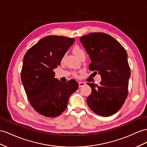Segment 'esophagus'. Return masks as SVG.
Segmentation results:
<instances>
[{
	"instance_id": "obj_1",
	"label": "esophagus",
	"mask_w": 147,
	"mask_h": 147,
	"mask_svg": "<svg viewBox=\"0 0 147 147\" xmlns=\"http://www.w3.org/2000/svg\"><path fill=\"white\" fill-rule=\"evenodd\" d=\"M86 85V83L85 82H79V87L80 88H81L82 87V86H84Z\"/></svg>"
}]
</instances>
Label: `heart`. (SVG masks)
Here are the masks:
<instances>
[{"label":"heart","instance_id":"1","mask_svg":"<svg viewBox=\"0 0 147 147\" xmlns=\"http://www.w3.org/2000/svg\"><path fill=\"white\" fill-rule=\"evenodd\" d=\"M73 53H74L75 55H76V56H77V57L79 58H80L82 55H85L84 51L82 50L80 47H79L78 46L74 47V48H73ZM74 75H75V76H76V74L74 73Z\"/></svg>","mask_w":147,"mask_h":147}]
</instances>
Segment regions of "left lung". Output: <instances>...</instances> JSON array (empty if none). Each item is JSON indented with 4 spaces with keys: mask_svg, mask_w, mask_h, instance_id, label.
I'll return each instance as SVG.
<instances>
[{
    "mask_svg": "<svg viewBox=\"0 0 147 147\" xmlns=\"http://www.w3.org/2000/svg\"><path fill=\"white\" fill-rule=\"evenodd\" d=\"M89 55V69L100 75L99 85L88 83L92 92L87 98L89 108L103 117L112 115L123 104L128 94L130 67L122 45L104 33H91L80 38Z\"/></svg>",
    "mask_w": 147,
    "mask_h": 147,
    "instance_id": "1",
    "label": "left lung"
}]
</instances>
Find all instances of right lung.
I'll return each mask as SVG.
<instances>
[{
    "instance_id": "right-lung-1",
    "label": "right lung",
    "mask_w": 147,
    "mask_h": 147,
    "mask_svg": "<svg viewBox=\"0 0 147 147\" xmlns=\"http://www.w3.org/2000/svg\"><path fill=\"white\" fill-rule=\"evenodd\" d=\"M74 41L65 36H45L24 56L22 82L32 106L45 117H55L62 114L70 96L78 88L76 81L62 82L55 78L53 71Z\"/></svg>"
}]
</instances>
